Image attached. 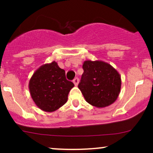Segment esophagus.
Segmentation results:
<instances>
[{
  "label": "esophagus",
  "mask_w": 153,
  "mask_h": 153,
  "mask_svg": "<svg viewBox=\"0 0 153 153\" xmlns=\"http://www.w3.org/2000/svg\"><path fill=\"white\" fill-rule=\"evenodd\" d=\"M78 82H79V79H78V78H74V80H73V83H74V84H75V86H78Z\"/></svg>",
  "instance_id": "esophagus-1"
}]
</instances>
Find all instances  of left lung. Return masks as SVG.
Returning a JSON list of instances; mask_svg holds the SVG:
<instances>
[{"label":"left lung","instance_id":"8db88e82","mask_svg":"<svg viewBox=\"0 0 153 153\" xmlns=\"http://www.w3.org/2000/svg\"><path fill=\"white\" fill-rule=\"evenodd\" d=\"M78 88L86 102L98 108L115 102L121 86L119 73L110 64L101 61H86Z\"/></svg>","mask_w":153,"mask_h":153}]
</instances>
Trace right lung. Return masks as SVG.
Wrapping results in <instances>:
<instances>
[{"label": "right lung", "mask_w": 153, "mask_h": 153, "mask_svg": "<svg viewBox=\"0 0 153 153\" xmlns=\"http://www.w3.org/2000/svg\"><path fill=\"white\" fill-rule=\"evenodd\" d=\"M74 86L67 81L65 71L53 61L41 66L31 78L29 84L32 100L45 112H53L67 101L68 94Z\"/></svg>", "instance_id": "right-lung-1"}]
</instances>
